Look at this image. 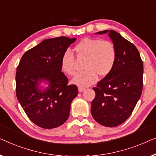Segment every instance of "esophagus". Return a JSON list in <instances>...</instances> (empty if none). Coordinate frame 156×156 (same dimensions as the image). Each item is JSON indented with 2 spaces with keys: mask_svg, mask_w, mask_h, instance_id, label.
Instances as JSON below:
<instances>
[{
  "mask_svg": "<svg viewBox=\"0 0 156 156\" xmlns=\"http://www.w3.org/2000/svg\"><path fill=\"white\" fill-rule=\"evenodd\" d=\"M86 89L85 88V87H78V91L80 92V93H82V92H83Z\"/></svg>",
  "mask_w": 156,
  "mask_h": 156,
  "instance_id": "34e87169",
  "label": "esophagus"
}]
</instances>
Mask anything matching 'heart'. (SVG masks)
I'll use <instances>...</instances> for the list:
<instances>
[{"mask_svg": "<svg viewBox=\"0 0 156 156\" xmlns=\"http://www.w3.org/2000/svg\"><path fill=\"white\" fill-rule=\"evenodd\" d=\"M78 58H85V71L78 73L73 78V83L80 87L89 86L97 80L100 76H105L110 73L115 66L117 53L114 44L108 40L85 38L74 47ZM61 69L68 75L73 76L76 73V63L71 51L63 54L61 60Z\"/></svg>", "mask_w": 156, "mask_h": 156, "instance_id": "heart-1", "label": "heart"}]
</instances>
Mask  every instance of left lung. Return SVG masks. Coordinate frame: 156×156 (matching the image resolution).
<instances>
[{
  "label": "left lung",
  "instance_id": "obj_1",
  "mask_svg": "<svg viewBox=\"0 0 156 156\" xmlns=\"http://www.w3.org/2000/svg\"><path fill=\"white\" fill-rule=\"evenodd\" d=\"M109 32L117 57L112 70L93 87L95 98L91 103L94 119L107 127L124 123L132 113L143 89L144 64L137 48L115 30Z\"/></svg>",
  "mask_w": 156,
  "mask_h": 156
}]
</instances>
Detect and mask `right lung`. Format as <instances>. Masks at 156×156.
I'll return each mask as SVG.
<instances>
[{
	"label": "right lung",
	"instance_id": "add662e5",
	"mask_svg": "<svg viewBox=\"0 0 156 156\" xmlns=\"http://www.w3.org/2000/svg\"><path fill=\"white\" fill-rule=\"evenodd\" d=\"M76 38L47 39L23 54L17 67L16 95L31 121L44 129L62 125L69 117L71 104L78 95L76 85L61 72V56ZM48 82L41 91L39 83Z\"/></svg>",
	"mask_w": 156,
	"mask_h": 156
}]
</instances>
